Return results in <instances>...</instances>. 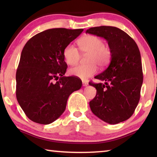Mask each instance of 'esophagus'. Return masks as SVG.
<instances>
[{
  "label": "esophagus",
  "mask_w": 157,
  "mask_h": 157,
  "mask_svg": "<svg viewBox=\"0 0 157 157\" xmlns=\"http://www.w3.org/2000/svg\"><path fill=\"white\" fill-rule=\"evenodd\" d=\"M88 84H89V83L87 82L82 81V85H83V86H86Z\"/></svg>",
  "instance_id": "1"
}]
</instances>
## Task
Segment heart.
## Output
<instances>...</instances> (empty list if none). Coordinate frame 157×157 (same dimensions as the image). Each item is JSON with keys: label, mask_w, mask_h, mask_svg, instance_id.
<instances>
[{"label": "heart", "mask_w": 157, "mask_h": 157, "mask_svg": "<svg viewBox=\"0 0 157 157\" xmlns=\"http://www.w3.org/2000/svg\"><path fill=\"white\" fill-rule=\"evenodd\" d=\"M79 48L83 54H91L89 65L79 64L68 71L71 75L82 79H86L95 75L98 71L97 63L100 66H107L110 62L111 53L105 46L102 39L94 35H86L78 41ZM65 62L68 65H75L80 59L81 55L78 49L72 44L66 46L63 52Z\"/></svg>", "instance_id": "1"}]
</instances>
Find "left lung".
Here are the masks:
<instances>
[{"instance_id":"obj_1","label":"left lung","mask_w":157,"mask_h":157,"mask_svg":"<svg viewBox=\"0 0 157 157\" xmlns=\"http://www.w3.org/2000/svg\"><path fill=\"white\" fill-rule=\"evenodd\" d=\"M86 33L105 39L111 53L109 65L95 77L105 84L89 83L97 91L90 108L105 123H121L132 116L140 100L143 75L139 47L126 33L112 26L91 28Z\"/></svg>"}]
</instances>
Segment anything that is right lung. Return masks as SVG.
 Here are the masks:
<instances>
[{
  "instance_id": "right-lung-1",
  "label": "right lung",
  "mask_w": 157,
  "mask_h": 157,
  "mask_svg": "<svg viewBox=\"0 0 157 157\" xmlns=\"http://www.w3.org/2000/svg\"><path fill=\"white\" fill-rule=\"evenodd\" d=\"M83 29L52 28L32 37L21 54L16 74V95L29 119L48 124L66 109L68 98L82 86L81 79L63 76L67 64L63 52Z\"/></svg>"
}]
</instances>
